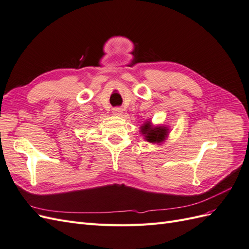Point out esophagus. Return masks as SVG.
Returning <instances> with one entry per match:
<instances>
[{
  "mask_svg": "<svg viewBox=\"0 0 249 249\" xmlns=\"http://www.w3.org/2000/svg\"><path fill=\"white\" fill-rule=\"evenodd\" d=\"M123 109L120 108V107H115V108H113V110H112V112H113V114L114 115H118V116H120L123 114Z\"/></svg>",
  "mask_w": 249,
  "mask_h": 249,
  "instance_id": "obj_1",
  "label": "esophagus"
}]
</instances>
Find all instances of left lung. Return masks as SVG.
<instances>
[{
  "mask_svg": "<svg viewBox=\"0 0 249 249\" xmlns=\"http://www.w3.org/2000/svg\"><path fill=\"white\" fill-rule=\"evenodd\" d=\"M140 132L142 133L144 139L150 143H161L168 136L169 129L167 126H153L150 122L143 124L140 127Z\"/></svg>",
  "mask_w": 249,
  "mask_h": 249,
  "instance_id": "left-lung-1",
  "label": "left lung"
}]
</instances>
